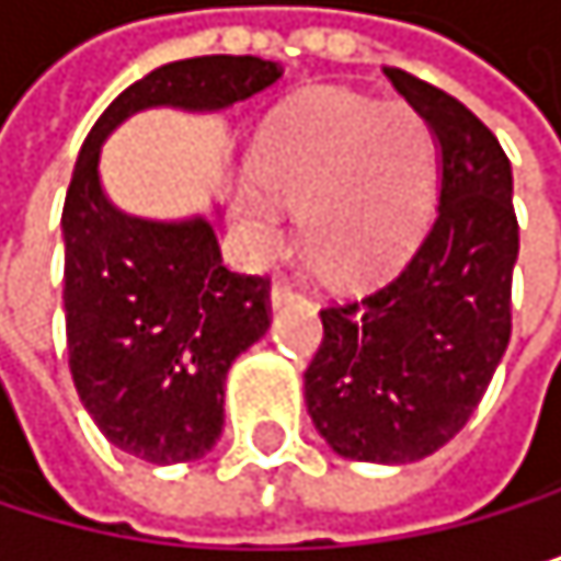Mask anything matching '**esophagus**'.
I'll use <instances>...</instances> for the list:
<instances>
[{
	"instance_id": "34e87169",
	"label": "esophagus",
	"mask_w": 561,
	"mask_h": 561,
	"mask_svg": "<svg viewBox=\"0 0 561 561\" xmlns=\"http://www.w3.org/2000/svg\"><path fill=\"white\" fill-rule=\"evenodd\" d=\"M296 299H302L293 286H286V283H278V286H272V293H268V306L272 309H283V306H293Z\"/></svg>"
}]
</instances>
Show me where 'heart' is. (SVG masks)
<instances>
[{"instance_id":"heart-1","label":"heart","mask_w":561,"mask_h":561,"mask_svg":"<svg viewBox=\"0 0 561 561\" xmlns=\"http://www.w3.org/2000/svg\"><path fill=\"white\" fill-rule=\"evenodd\" d=\"M434 184V140L407 103L312 93L286 106L252 150V178L231 184V218L255 252L283 242L286 208L302 202L309 259L359 275L417 231Z\"/></svg>"}]
</instances>
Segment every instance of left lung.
<instances>
[{
    "instance_id": "obj_1",
    "label": "left lung",
    "mask_w": 561,
    "mask_h": 561,
    "mask_svg": "<svg viewBox=\"0 0 561 561\" xmlns=\"http://www.w3.org/2000/svg\"><path fill=\"white\" fill-rule=\"evenodd\" d=\"M437 147V211L397 272L322 309L306 407L340 458L434 455L481 403L512 336L518 221L505 150L461 100L383 67Z\"/></svg>"
}]
</instances>
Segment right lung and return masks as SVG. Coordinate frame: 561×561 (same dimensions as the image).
Wrapping results in <instances>:
<instances>
[{
    "label": "right lung",
    "mask_w": 561,
    "mask_h": 561,
    "mask_svg": "<svg viewBox=\"0 0 561 561\" xmlns=\"http://www.w3.org/2000/svg\"><path fill=\"white\" fill-rule=\"evenodd\" d=\"M278 77L259 56L164 62L106 106L80 147L59 221L70 374L103 437L137 461L184 465L218 444L231 363L268 330V283L225 268L205 215L121 211L100 184L103 140L150 106L218 114Z\"/></svg>",
    "instance_id": "right-lung-1"
}]
</instances>
